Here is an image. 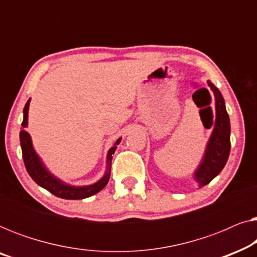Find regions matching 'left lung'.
Listing matches in <instances>:
<instances>
[{
	"instance_id": "left-lung-1",
	"label": "left lung",
	"mask_w": 257,
	"mask_h": 257,
	"mask_svg": "<svg viewBox=\"0 0 257 257\" xmlns=\"http://www.w3.org/2000/svg\"><path fill=\"white\" fill-rule=\"evenodd\" d=\"M208 85L215 96V125L207 144L205 156L194 173L199 187L206 186L223 170L230 152V121L224 99L219 89L208 80Z\"/></svg>"
}]
</instances>
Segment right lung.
<instances>
[{"mask_svg":"<svg viewBox=\"0 0 257 257\" xmlns=\"http://www.w3.org/2000/svg\"><path fill=\"white\" fill-rule=\"evenodd\" d=\"M29 104L30 99L27 101L26 106L23 110V121H22V130L20 132V142L21 147H22V156L23 161L26 165V168L28 173L31 177V179L36 182L37 185H40L41 187H43L58 198L62 199H68V200H80L89 198V196L96 194V193L100 192L105 186L107 185L108 179H110V170H111V161H112V154L114 153L117 145L121 142V138H119L117 142L114 143L113 147H111L107 152V168L106 173L99 181H97L96 184L90 185V186H82V187H76V186H71L65 184L52 175L50 172L48 171V168L44 166V164L42 163L41 158L38 157V154L35 152L33 143H31V137L29 133L26 131V127L28 126V111H29Z\"/></svg>","mask_w":257,"mask_h":257,"instance_id":"obj_1","label":"right lung"}]
</instances>
